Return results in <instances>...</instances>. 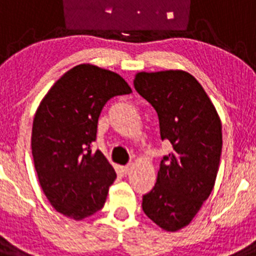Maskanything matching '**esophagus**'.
<instances>
[{"label": "esophagus", "instance_id": "1", "mask_svg": "<svg viewBox=\"0 0 256 256\" xmlns=\"http://www.w3.org/2000/svg\"><path fill=\"white\" fill-rule=\"evenodd\" d=\"M133 166H134V165L132 164V162H130V164H128V165H124V166H122V170H123V173H130V170H132L133 169Z\"/></svg>", "mask_w": 256, "mask_h": 256}]
</instances>
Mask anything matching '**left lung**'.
Returning a JSON list of instances; mask_svg holds the SVG:
<instances>
[{"instance_id": "obj_1", "label": "left lung", "mask_w": 256, "mask_h": 256, "mask_svg": "<svg viewBox=\"0 0 256 256\" xmlns=\"http://www.w3.org/2000/svg\"><path fill=\"white\" fill-rule=\"evenodd\" d=\"M134 88L159 116L160 137L172 144L160 162L142 210L165 230L190 224L212 194L222 154V124L204 88L182 70L138 73Z\"/></svg>"}]
</instances>
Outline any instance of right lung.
I'll list each match as a JSON object with an SVG mask.
<instances>
[{
  "mask_svg": "<svg viewBox=\"0 0 256 256\" xmlns=\"http://www.w3.org/2000/svg\"><path fill=\"white\" fill-rule=\"evenodd\" d=\"M130 92L119 74L80 64L40 104L32 130L34 168L50 204L68 218L82 220L102 209L116 173L92 144L105 104Z\"/></svg>",
  "mask_w": 256,
  "mask_h": 256,
  "instance_id": "add662e5",
  "label": "right lung"
}]
</instances>
